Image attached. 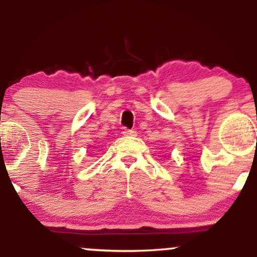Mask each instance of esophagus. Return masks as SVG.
Masks as SVG:
<instances>
[{
	"mask_svg": "<svg viewBox=\"0 0 257 257\" xmlns=\"http://www.w3.org/2000/svg\"><path fill=\"white\" fill-rule=\"evenodd\" d=\"M123 134H124V136H125V137H136V136H137V132L129 131V129H124Z\"/></svg>",
	"mask_w": 257,
	"mask_h": 257,
	"instance_id": "obj_1",
	"label": "esophagus"
}]
</instances>
